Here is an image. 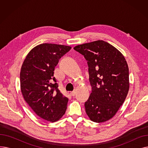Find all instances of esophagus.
<instances>
[{
    "mask_svg": "<svg viewBox=\"0 0 148 148\" xmlns=\"http://www.w3.org/2000/svg\"><path fill=\"white\" fill-rule=\"evenodd\" d=\"M71 95L74 96V95H75V90H73V91L71 92Z\"/></svg>",
    "mask_w": 148,
    "mask_h": 148,
    "instance_id": "34e87169",
    "label": "esophagus"
}]
</instances>
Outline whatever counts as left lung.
Segmentation results:
<instances>
[{
    "label": "left lung",
    "mask_w": 148,
    "mask_h": 148,
    "mask_svg": "<svg viewBox=\"0 0 148 148\" xmlns=\"http://www.w3.org/2000/svg\"><path fill=\"white\" fill-rule=\"evenodd\" d=\"M88 61L92 93L84 103L89 119L97 123L112 119L123 104L130 88L129 69L114 46L98 40L74 47Z\"/></svg>",
    "instance_id": "1"
}]
</instances>
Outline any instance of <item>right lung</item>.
<instances>
[{
	"label": "right lung",
	"mask_w": 148,
	"mask_h": 148,
	"mask_svg": "<svg viewBox=\"0 0 148 148\" xmlns=\"http://www.w3.org/2000/svg\"><path fill=\"white\" fill-rule=\"evenodd\" d=\"M70 46L44 43L27 54L22 64L20 80L23 98L41 118L51 122L59 120L65 114L68 98L58 89L54 77V68Z\"/></svg>",
	"instance_id": "obj_1"
}]
</instances>
